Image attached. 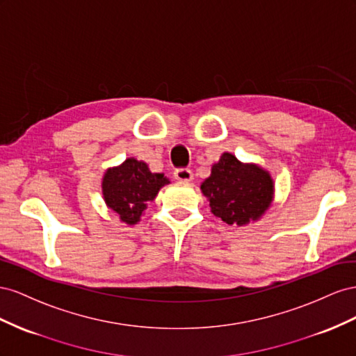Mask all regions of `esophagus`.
<instances>
[{"instance_id":"1","label":"esophagus","mask_w":356,"mask_h":356,"mask_svg":"<svg viewBox=\"0 0 356 356\" xmlns=\"http://www.w3.org/2000/svg\"><path fill=\"white\" fill-rule=\"evenodd\" d=\"M192 177H194V175L188 168H179L175 171V179L179 181H191Z\"/></svg>"}]
</instances>
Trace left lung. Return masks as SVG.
Masks as SVG:
<instances>
[{
    "mask_svg": "<svg viewBox=\"0 0 356 356\" xmlns=\"http://www.w3.org/2000/svg\"><path fill=\"white\" fill-rule=\"evenodd\" d=\"M210 211L228 225L245 227L259 220L274 200L270 171L253 162H241L223 152L211 165L210 176L201 184Z\"/></svg>",
    "mask_w": 356,
    "mask_h": 356,
    "instance_id": "obj_1",
    "label": "left lung"
}]
</instances>
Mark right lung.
<instances>
[{"instance_id": "right-lung-1", "label": "right lung", "mask_w": 356, "mask_h": 356, "mask_svg": "<svg viewBox=\"0 0 356 356\" xmlns=\"http://www.w3.org/2000/svg\"><path fill=\"white\" fill-rule=\"evenodd\" d=\"M170 184L164 172H152L145 161L127 158L120 165L106 170L101 191L106 206L119 220L136 225L162 186Z\"/></svg>"}]
</instances>
